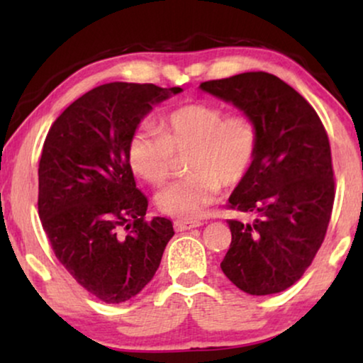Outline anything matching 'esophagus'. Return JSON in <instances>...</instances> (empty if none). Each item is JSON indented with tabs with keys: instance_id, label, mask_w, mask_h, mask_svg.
<instances>
[{
	"instance_id": "obj_1",
	"label": "esophagus",
	"mask_w": 363,
	"mask_h": 363,
	"mask_svg": "<svg viewBox=\"0 0 363 363\" xmlns=\"http://www.w3.org/2000/svg\"><path fill=\"white\" fill-rule=\"evenodd\" d=\"M173 226H175L177 231H186V230H193V228H198L201 226L200 221H188V220H177L173 223Z\"/></svg>"
}]
</instances>
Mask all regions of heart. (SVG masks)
Returning <instances> with one entry per match:
<instances>
[{"label": "heart", "mask_w": 363, "mask_h": 363, "mask_svg": "<svg viewBox=\"0 0 363 363\" xmlns=\"http://www.w3.org/2000/svg\"><path fill=\"white\" fill-rule=\"evenodd\" d=\"M257 150V130L246 113H226L208 102L173 108L160 122V130L140 127L128 140L132 170L152 185L170 177L177 155L190 152V175L167 185L157 195L163 213L195 220L216 200L221 185L231 186L247 175Z\"/></svg>", "instance_id": "1"}]
</instances>
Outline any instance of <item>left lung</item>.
<instances>
[{
	"instance_id": "8db88e82",
	"label": "left lung",
	"mask_w": 363,
	"mask_h": 363,
	"mask_svg": "<svg viewBox=\"0 0 363 363\" xmlns=\"http://www.w3.org/2000/svg\"><path fill=\"white\" fill-rule=\"evenodd\" d=\"M200 89L231 102L255 122L257 150L230 208L252 221L228 220L231 245L221 269L251 296L286 291L324 241L335 196L329 137L309 102L272 74L242 72Z\"/></svg>"
}]
</instances>
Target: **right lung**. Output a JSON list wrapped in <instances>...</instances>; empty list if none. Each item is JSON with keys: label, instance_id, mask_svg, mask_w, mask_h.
Returning <instances> with one entry per match:
<instances>
[{"label": "right lung", "instance_id": "obj_1", "mask_svg": "<svg viewBox=\"0 0 363 363\" xmlns=\"http://www.w3.org/2000/svg\"><path fill=\"white\" fill-rule=\"evenodd\" d=\"M180 87L111 82L74 101L49 128L39 160L38 211L54 255L84 289L125 302L152 281L175 235L148 221L127 147L152 106Z\"/></svg>", "mask_w": 363, "mask_h": 363}]
</instances>
